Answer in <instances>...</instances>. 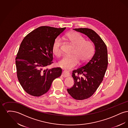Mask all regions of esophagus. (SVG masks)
<instances>
[{
  "instance_id": "obj_1",
  "label": "esophagus",
  "mask_w": 128,
  "mask_h": 128,
  "mask_svg": "<svg viewBox=\"0 0 128 128\" xmlns=\"http://www.w3.org/2000/svg\"><path fill=\"white\" fill-rule=\"evenodd\" d=\"M61 76H62L63 77H64V78L68 77V76H70V74H69V72H68V71L65 70V71H64V72H62Z\"/></svg>"
}]
</instances>
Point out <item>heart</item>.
<instances>
[{
    "instance_id": "b5f03b06",
    "label": "heart",
    "mask_w": 128,
    "mask_h": 128,
    "mask_svg": "<svg viewBox=\"0 0 128 128\" xmlns=\"http://www.w3.org/2000/svg\"><path fill=\"white\" fill-rule=\"evenodd\" d=\"M66 38L73 45L75 49L72 53L73 56H64L58 65L66 70H72L76 67L80 61V64L86 63L94 55L95 48L94 43L86 41L85 38L79 33L72 32L67 34ZM52 50L57 57L60 56L62 53L61 40L56 38L52 44Z\"/></svg>"
}]
</instances>
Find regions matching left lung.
Segmentation results:
<instances>
[{"instance_id":"8db88e82","label":"left lung","mask_w":128,"mask_h":128,"mask_svg":"<svg viewBox=\"0 0 128 128\" xmlns=\"http://www.w3.org/2000/svg\"><path fill=\"white\" fill-rule=\"evenodd\" d=\"M88 37L95 46V52L91 58L84 66L72 71L74 84L67 89L74 99L82 100L91 97L103 80L108 65L106 44L98 34L91 29H74Z\"/></svg>"}]
</instances>
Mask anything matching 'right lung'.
<instances>
[{
	"label": "right lung",
	"mask_w": 128,
	"mask_h": 128,
	"mask_svg": "<svg viewBox=\"0 0 128 128\" xmlns=\"http://www.w3.org/2000/svg\"><path fill=\"white\" fill-rule=\"evenodd\" d=\"M65 29L41 26L28 34L20 44L15 59L17 75L30 95L38 97L46 94L53 81L61 76L60 68L48 67L53 63V42Z\"/></svg>",
	"instance_id": "obj_1"
}]
</instances>
